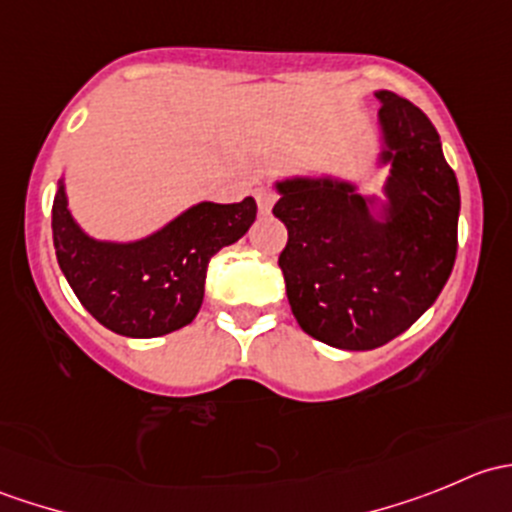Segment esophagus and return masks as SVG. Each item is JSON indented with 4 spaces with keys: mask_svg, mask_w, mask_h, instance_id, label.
<instances>
[{
    "mask_svg": "<svg viewBox=\"0 0 512 512\" xmlns=\"http://www.w3.org/2000/svg\"><path fill=\"white\" fill-rule=\"evenodd\" d=\"M255 198H257V205H260V213L267 215L272 210V205H275L277 195L272 193L270 188H257L255 190Z\"/></svg>",
    "mask_w": 512,
    "mask_h": 512,
    "instance_id": "1",
    "label": "esophagus"
}]
</instances>
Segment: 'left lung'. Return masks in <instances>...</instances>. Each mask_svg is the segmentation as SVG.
<instances>
[{"label": "left lung", "instance_id": "8db88e82", "mask_svg": "<svg viewBox=\"0 0 512 512\" xmlns=\"http://www.w3.org/2000/svg\"><path fill=\"white\" fill-rule=\"evenodd\" d=\"M379 98L386 200L349 180L285 178L272 208L287 227L280 255L294 319L349 352L391 342L441 294L456 262L461 193L426 113L394 91Z\"/></svg>", "mask_w": 512, "mask_h": 512}]
</instances>
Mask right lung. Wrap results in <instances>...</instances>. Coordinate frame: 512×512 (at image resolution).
<instances>
[{"label": "right lung", "mask_w": 512, "mask_h": 512, "mask_svg": "<svg viewBox=\"0 0 512 512\" xmlns=\"http://www.w3.org/2000/svg\"><path fill=\"white\" fill-rule=\"evenodd\" d=\"M255 218L252 198L230 205L205 200L141 240H96L71 215L61 178L51 232L61 272L86 312L121 337L151 339L193 322L210 257L240 240Z\"/></svg>", "instance_id": "right-lung-1"}]
</instances>
